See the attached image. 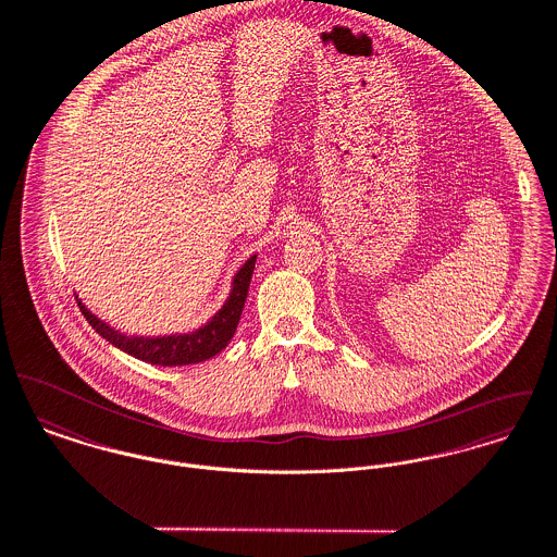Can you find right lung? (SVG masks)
I'll return each mask as SVG.
<instances>
[{
  "mask_svg": "<svg viewBox=\"0 0 557 557\" xmlns=\"http://www.w3.org/2000/svg\"><path fill=\"white\" fill-rule=\"evenodd\" d=\"M256 260H258V256H251L245 264L236 270L228 299L203 326H199L190 333H172V335H157V337L127 335V333L117 331L115 326H111L109 322L98 319L94 312H89L82 299H79V308H82V314L86 317V321L96 329L98 335H102L109 344H113L119 350L125 351L138 360H145V362L157 364V367L197 364L207 358H213L215 354H220L231 344L236 324L240 321L245 299H247Z\"/></svg>",
  "mask_w": 557,
  "mask_h": 557,
  "instance_id": "add662e5",
  "label": "right lung"
}]
</instances>
